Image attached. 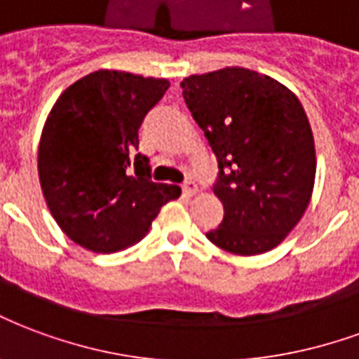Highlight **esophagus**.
<instances>
[{
  "label": "esophagus",
  "instance_id": "obj_1",
  "mask_svg": "<svg viewBox=\"0 0 359 359\" xmlns=\"http://www.w3.org/2000/svg\"><path fill=\"white\" fill-rule=\"evenodd\" d=\"M182 192L187 194V196H194V194L198 192V187H196V182H194V180H187V182L182 184Z\"/></svg>",
  "mask_w": 359,
  "mask_h": 359
}]
</instances>
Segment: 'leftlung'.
Listing matches in <instances>:
<instances>
[{"label":"left lung","instance_id":"left-lung-1","mask_svg":"<svg viewBox=\"0 0 359 359\" xmlns=\"http://www.w3.org/2000/svg\"><path fill=\"white\" fill-rule=\"evenodd\" d=\"M182 97L219 161L224 219L207 240L233 255L266 253L306 211L316 177L312 129L299 98L247 68L190 76Z\"/></svg>","mask_w":359,"mask_h":359}]
</instances>
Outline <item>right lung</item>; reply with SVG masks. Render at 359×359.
<instances>
[{"label":"right lung","mask_w":359,"mask_h":359,"mask_svg":"<svg viewBox=\"0 0 359 359\" xmlns=\"http://www.w3.org/2000/svg\"><path fill=\"white\" fill-rule=\"evenodd\" d=\"M169 89L167 79L98 70L53 106L38 152L49 211L62 232L95 253H116L146 236L180 188L152 182L139 150L142 119Z\"/></svg>","instance_id":"right-lung-1"}]
</instances>
